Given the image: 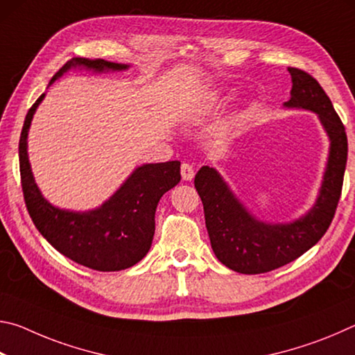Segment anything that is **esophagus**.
I'll use <instances>...</instances> for the list:
<instances>
[{"label": "esophagus", "mask_w": 355, "mask_h": 355, "mask_svg": "<svg viewBox=\"0 0 355 355\" xmlns=\"http://www.w3.org/2000/svg\"><path fill=\"white\" fill-rule=\"evenodd\" d=\"M180 172H182V178L184 180V182H191V180L194 178V167L188 163L182 164V171Z\"/></svg>", "instance_id": "1"}]
</instances>
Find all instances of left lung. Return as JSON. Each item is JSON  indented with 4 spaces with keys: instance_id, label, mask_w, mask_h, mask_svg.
I'll list each match as a JSON object with an SVG mask.
<instances>
[{
    "instance_id": "left-lung-1",
    "label": "left lung",
    "mask_w": 355,
    "mask_h": 355,
    "mask_svg": "<svg viewBox=\"0 0 355 355\" xmlns=\"http://www.w3.org/2000/svg\"><path fill=\"white\" fill-rule=\"evenodd\" d=\"M288 71L293 87L285 106L316 112L330 139L326 172L313 208L290 224H266L249 213L213 167L203 166L194 178L214 255L241 274L269 272L313 248L327 232L343 188L347 159L345 125L313 76L294 67Z\"/></svg>"
}]
</instances>
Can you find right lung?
<instances>
[{
  "label": "right lung",
  "instance_id": "obj_1",
  "mask_svg": "<svg viewBox=\"0 0 355 355\" xmlns=\"http://www.w3.org/2000/svg\"><path fill=\"white\" fill-rule=\"evenodd\" d=\"M73 67L119 71L127 70L128 65L73 58L51 78L50 84ZM44 97L42 94L28 111L19 144L23 197L35 228L58 252L83 266L103 272L131 268L152 245L156 207L163 194L182 178L180 161L137 167L110 200L92 211L78 213L53 207L34 182L26 144L33 116Z\"/></svg>",
  "mask_w": 355,
  "mask_h": 355
}]
</instances>
